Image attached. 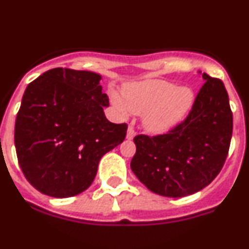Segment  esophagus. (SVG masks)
Here are the masks:
<instances>
[{
    "instance_id": "obj_1",
    "label": "esophagus",
    "mask_w": 249,
    "mask_h": 249,
    "mask_svg": "<svg viewBox=\"0 0 249 249\" xmlns=\"http://www.w3.org/2000/svg\"><path fill=\"white\" fill-rule=\"evenodd\" d=\"M134 136H135V130H134V127L132 126H129L127 127L126 139L127 140H132V139H134Z\"/></svg>"
}]
</instances>
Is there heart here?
I'll list each match as a JSON object with an SVG mask.
<instances>
[{
	"instance_id": "heart-1",
	"label": "heart",
	"mask_w": 249,
	"mask_h": 249,
	"mask_svg": "<svg viewBox=\"0 0 249 249\" xmlns=\"http://www.w3.org/2000/svg\"><path fill=\"white\" fill-rule=\"evenodd\" d=\"M123 99L124 103L113 97L114 106L123 115L127 111L142 114L143 127L152 134H161L184 120L194 104V92L169 81L146 80L125 86Z\"/></svg>"
}]
</instances>
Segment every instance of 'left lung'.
<instances>
[{"mask_svg":"<svg viewBox=\"0 0 249 249\" xmlns=\"http://www.w3.org/2000/svg\"><path fill=\"white\" fill-rule=\"evenodd\" d=\"M204 85L184 122L157 136L134 138L132 172L151 192L182 198L210 184L220 173L232 138L229 94L219 78Z\"/></svg>","mask_w":249,"mask_h":249,"instance_id":"1","label":"left lung"}]
</instances>
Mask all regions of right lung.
Returning a JSON list of instances; mask_svg holds the SVG:
<instances>
[{
  "label": "right lung",
  "instance_id": "obj_1",
  "mask_svg": "<svg viewBox=\"0 0 249 249\" xmlns=\"http://www.w3.org/2000/svg\"><path fill=\"white\" fill-rule=\"evenodd\" d=\"M101 80L94 72L57 67L25 88L16 152L24 177L43 194L70 198L85 192L102 157L124 141L127 125L104 115L109 99Z\"/></svg>",
  "mask_w": 249,
  "mask_h": 249
}]
</instances>
